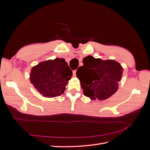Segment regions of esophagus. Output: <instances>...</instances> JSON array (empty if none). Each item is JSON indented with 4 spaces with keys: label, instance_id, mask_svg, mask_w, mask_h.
Here are the masks:
<instances>
[{
    "label": "esophagus",
    "instance_id": "34e87169",
    "mask_svg": "<svg viewBox=\"0 0 150 150\" xmlns=\"http://www.w3.org/2000/svg\"><path fill=\"white\" fill-rule=\"evenodd\" d=\"M76 76V71H73V76Z\"/></svg>",
    "mask_w": 150,
    "mask_h": 150
}]
</instances>
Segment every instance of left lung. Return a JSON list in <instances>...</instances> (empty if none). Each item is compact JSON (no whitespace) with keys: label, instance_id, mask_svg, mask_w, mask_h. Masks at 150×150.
I'll return each mask as SVG.
<instances>
[{"label":"left lung","instance_id":"8db88e82","mask_svg":"<svg viewBox=\"0 0 150 150\" xmlns=\"http://www.w3.org/2000/svg\"><path fill=\"white\" fill-rule=\"evenodd\" d=\"M83 62L76 75L86 96L102 101L117 91L123 71L118 62L88 56L83 58Z\"/></svg>","mask_w":150,"mask_h":150}]
</instances>
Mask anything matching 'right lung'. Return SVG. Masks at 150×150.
Listing matches in <instances>:
<instances>
[{"mask_svg":"<svg viewBox=\"0 0 150 150\" xmlns=\"http://www.w3.org/2000/svg\"><path fill=\"white\" fill-rule=\"evenodd\" d=\"M72 76L67 63L63 58H56L39 62L30 69V83L44 97L61 96Z\"/></svg>","mask_w":150,"mask_h":150,"instance_id":"obj_1","label":"right lung"}]
</instances>
